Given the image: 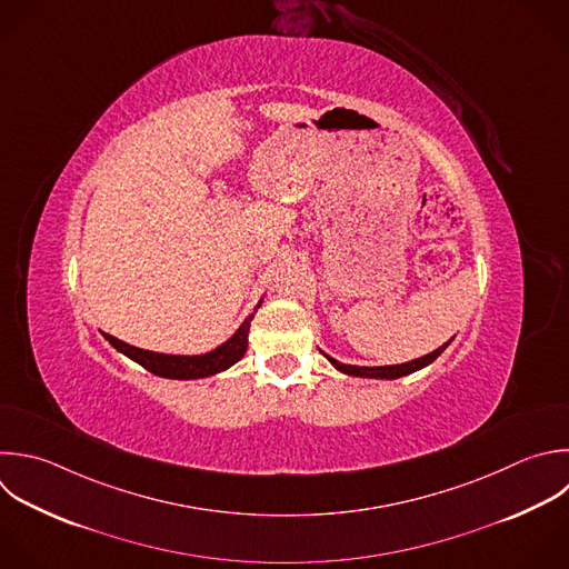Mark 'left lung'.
<instances>
[{"mask_svg":"<svg viewBox=\"0 0 569 569\" xmlns=\"http://www.w3.org/2000/svg\"><path fill=\"white\" fill-rule=\"evenodd\" d=\"M451 342V340H449ZM449 342H445L442 347H438L436 351H431V353H427V356H420V358H416V360H409V362H402V365H385V367H358V365H342V362H338V360H333L331 356H327L325 353V358L338 369V371H342V373H347V376H360V378H382V380H393V378H400V376H407V373H413V371H418V369H422V367H427V365H431L447 347H449Z\"/></svg>","mask_w":569,"mask_h":569,"instance_id":"left-lung-1","label":"left lung"}]
</instances>
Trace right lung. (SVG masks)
<instances>
[{
	"label": "right lung",
	"mask_w": 569,
	"mask_h": 569,
	"mask_svg": "<svg viewBox=\"0 0 569 569\" xmlns=\"http://www.w3.org/2000/svg\"><path fill=\"white\" fill-rule=\"evenodd\" d=\"M260 307V305H258ZM256 307V311H258ZM253 313L247 316V320L240 325V329L220 347H216L209 353H200V356H173V353H158V351H147L133 345H127L109 333H102L118 351H122L127 358L136 360L138 365H142L144 369H149L156 376L162 378H173V380H193V378H207L213 373H220L224 369H229L231 365H236L249 345V327H251Z\"/></svg>",
	"instance_id": "1"
}]
</instances>
